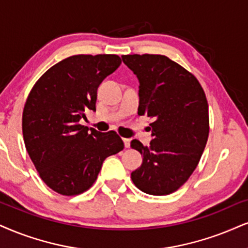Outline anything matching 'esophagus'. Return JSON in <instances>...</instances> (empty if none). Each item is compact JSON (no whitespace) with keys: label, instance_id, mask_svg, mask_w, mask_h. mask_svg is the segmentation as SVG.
Masks as SVG:
<instances>
[{"label":"esophagus","instance_id":"1","mask_svg":"<svg viewBox=\"0 0 248 248\" xmlns=\"http://www.w3.org/2000/svg\"><path fill=\"white\" fill-rule=\"evenodd\" d=\"M123 141H124V146H125V148H130V139H126V138H124L123 139Z\"/></svg>","mask_w":248,"mask_h":248}]
</instances>
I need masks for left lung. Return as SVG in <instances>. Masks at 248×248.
I'll list each match as a JSON object with an SVG mask.
<instances>
[{
    "label": "left lung",
    "instance_id": "left-lung-1",
    "mask_svg": "<svg viewBox=\"0 0 248 248\" xmlns=\"http://www.w3.org/2000/svg\"><path fill=\"white\" fill-rule=\"evenodd\" d=\"M122 60L139 79L138 114L153 118L154 137L148 147L138 140L131 142L142 155L131 179L147 194H170L187 182L206 147V94L193 73L164 55H123Z\"/></svg>",
    "mask_w": 248,
    "mask_h": 248
}]
</instances>
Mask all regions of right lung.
I'll return each mask as SVG.
<instances>
[{"label": "right lung", "mask_w": 248, "mask_h": 248, "mask_svg": "<svg viewBox=\"0 0 248 248\" xmlns=\"http://www.w3.org/2000/svg\"><path fill=\"white\" fill-rule=\"evenodd\" d=\"M118 55H73L48 69L31 90L23 110L26 151L48 187L78 195L95 183L103 161L123 151L114 131L101 133L81 125L95 111L96 92L121 65Z\"/></svg>", "instance_id": "right-lung-1"}]
</instances>
